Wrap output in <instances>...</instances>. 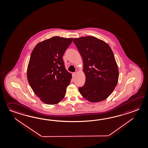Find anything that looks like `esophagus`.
<instances>
[{
    "mask_svg": "<svg viewBox=\"0 0 148 148\" xmlns=\"http://www.w3.org/2000/svg\"><path fill=\"white\" fill-rule=\"evenodd\" d=\"M76 75V73L74 72L72 73V76L73 77H75V76Z\"/></svg>",
    "mask_w": 148,
    "mask_h": 148,
    "instance_id": "obj_1",
    "label": "esophagus"
}]
</instances>
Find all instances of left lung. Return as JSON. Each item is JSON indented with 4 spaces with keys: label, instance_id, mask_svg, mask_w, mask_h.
I'll use <instances>...</instances> for the list:
<instances>
[{
    "label": "left lung",
    "instance_id": "obj_1",
    "mask_svg": "<svg viewBox=\"0 0 148 148\" xmlns=\"http://www.w3.org/2000/svg\"><path fill=\"white\" fill-rule=\"evenodd\" d=\"M73 42L82 56L86 77L79 91L90 102L102 101L112 94L118 82V67L112 49L94 36L74 38Z\"/></svg>",
    "mask_w": 148,
    "mask_h": 148
}]
</instances>
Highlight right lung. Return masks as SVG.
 Instances as JSON below:
<instances>
[{
    "mask_svg": "<svg viewBox=\"0 0 148 148\" xmlns=\"http://www.w3.org/2000/svg\"><path fill=\"white\" fill-rule=\"evenodd\" d=\"M72 38L53 36L37 44L30 56L27 77L33 92L43 102L55 105L64 98L72 74L62 56Z\"/></svg>",
    "mask_w": 148,
    "mask_h": 148,
    "instance_id": "obj_1",
    "label": "right lung"
}]
</instances>
